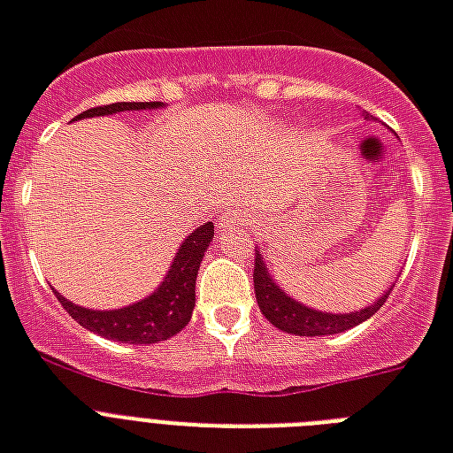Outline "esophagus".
Returning a JSON list of instances; mask_svg holds the SVG:
<instances>
[{"label":"esophagus","instance_id":"34e87169","mask_svg":"<svg viewBox=\"0 0 453 453\" xmlns=\"http://www.w3.org/2000/svg\"><path fill=\"white\" fill-rule=\"evenodd\" d=\"M248 224V217L243 212H224L222 219H219V231H231V229H238V226H245Z\"/></svg>","mask_w":453,"mask_h":453}]
</instances>
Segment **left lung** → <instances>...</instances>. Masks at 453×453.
Listing matches in <instances>:
<instances>
[{"label":"left lung","instance_id":"1","mask_svg":"<svg viewBox=\"0 0 453 453\" xmlns=\"http://www.w3.org/2000/svg\"><path fill=\"white\" fill-rule=\"evenodd\" d=\"M252 281H255V296H257L259 310L266 317V321H272L276 328H281L286 333H296V335H333V333L349 331L354 326H359L361 321L373 317L392 293V290H388L383 297H378V303H373L366 310L352 311V314H326V311L310 310V307L296 303L293 297L286 296L276 286L274 279L265 269L259 250H255Z\"/></svg>","mask_w":453,"mask_h":453}]
</instances>
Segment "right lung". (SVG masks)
<instances>
[{
  "instance_id": "add662e5",
  "label": "right lung",
  "mask_w": 453,
  "mask_h": 453,
  "mask_svg": "<svg viewBox=\"0 0 453 453\" xmlns=\"http://www.w3.org/2000/svg\"><path fill=\"white\" fill-rule=\"evenodd\" d=\"M157 106H160L157 101H132V104L118 101V104H108V106L89 108L77 118L113 115L120 111H146V108ZM212 236H215L212 222L198 226L179 248L163 286L153 296L143 297L142 303L113 311H94L68 303L58 293L56 297L77 324L99 333L104 338L129 342V345H153V342L167 340L177 335L191 321V311L196 304V276H198V266L205 257Z\"/></svg>"
}]
</instances>
